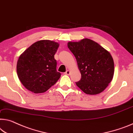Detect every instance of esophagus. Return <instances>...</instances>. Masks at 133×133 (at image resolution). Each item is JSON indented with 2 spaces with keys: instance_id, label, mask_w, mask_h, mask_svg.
<instances>
[{
  "instance_id": "34e87169",
  "label": "esophagus",
  "mask_w": 133,
  "mask_h": 133,
  "mask_svg": "<svg viewBox=\"0 0 133 133\" xmlns=\"http://www.w3.org/2000/svg\"><path fill=\"white\" fill-rule=\"evenodd\" d=\"M65 74H66V75H69V74H70V71H69V70H67L66 72H65Z\"/></svg>"
}]
</instances>
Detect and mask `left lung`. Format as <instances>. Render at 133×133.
Masks as SVG:
<instances>
[{
	"label": "left lung",
	"mask_w": 133,
	"mask_h": 133,
	"mask_svg": "<svg viewBox=\"0 0 133 133\" xmlns=\"http://www.w3.org/2000/svg\"><path fill=\"white\" fill-rule=\"evenodd\" d=\"M68 47L76 58L81 74L76 85L87 95H97L111 83L114 63L109 52L89 38L69 42Z\"/></svg>",
	"instance_id": "8db88e82"
}]
</instances>
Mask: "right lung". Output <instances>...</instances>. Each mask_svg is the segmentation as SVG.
Masks as SVG:
<instances>
[{"label":"right lung","instance_id":"1","mask_svg":"<svg viewBox=\"0 0 133 133\" xmlns=\"http://www.w3.org/2000/svg\"><path fill=\"white\" fill-rule=\"evenodd\" d=\"M58 43L49 40L38 41L19 56L17 71L20 81L34 93L45 92L59 79L54 58Z\"/></svg>","mask_w":133,"mask_h":133}]
</instances>
